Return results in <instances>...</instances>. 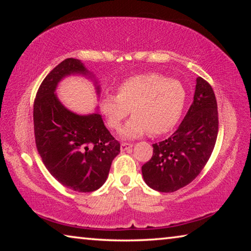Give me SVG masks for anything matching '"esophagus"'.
Here are the masks:
<instances>
[{"instance_id":"obj_1","label":"esophagus","mask_w":251,"mask_h":251,"mask_svg":"<svg viewBox=\"0 0 251 251\" xmlns=\"http://www.w3.org/2000/svg\"><path fill=\"white\" fill-rule=\"evenodd\" d=\"M133 147V144H128V143H122L121 144V151H125L127 150H129V148Z\"/></svg>"}]
</instances>
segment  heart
<instances>
[{
    "instance_id": "obj_1",
    "label": "heart",
    "mask_w": 251,
    "mask_h": 251,
    "mask_svg": "<svg viewBox=\"0 0 251 251\" xmlns=\"http://www.w3.org/2000/svg\"><path fill=\"white\" fill-rule=\"evenodd\" d=\"M186 103V90L179 80L158 73L130 76L118 85L115 95L106 94L100 109L110 129L116 130L129 114L133 117L121 130L123 138H136L145 133L161 135L171 131L180 120Z\"/></svg>"
}]
</instances>
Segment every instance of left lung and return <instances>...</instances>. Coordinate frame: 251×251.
<instances>
[{"instance_id": "obj_1", "label": "left lung", "mask_w": 251, "mask_h": 251, "mask_svg": "<svg viewBox=\"0 0 251 251\" xmlns=\"http://www.w3.org/2000/svg\"><path fill=\"white\" fill-rule=\"evenodd\" d=\"M218 110L209 83L196 79L194 101L171 137L152 144L151 158L142 166L144 180L160 193H173L196 178L214 151Z\"/></svg>"}]
</instances>
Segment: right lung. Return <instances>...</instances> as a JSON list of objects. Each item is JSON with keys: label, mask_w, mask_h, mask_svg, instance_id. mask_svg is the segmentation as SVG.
I'll list each match as a JSON object with an SVG mask.
<instances>
[{"label": "right lung", "mask_w": 251, "mask_h": 251, "mask_svg": "<svg viewBox=\"0 0 251 251\" xmlns=\"http://www.w3.org/2000/svg\"><path fill=\"white\" fill-rule=\"evenodd\" d=\"M91 75L82 62L66 58L50 72L34 100V135L37 151L55 179L78 193H91L107 179L121 145L106 128L99 113L78 115L55 94L66 76ZM100 94V86H96Z\"/></svg>", "instance_id": "obj_1"}]
</instances>
